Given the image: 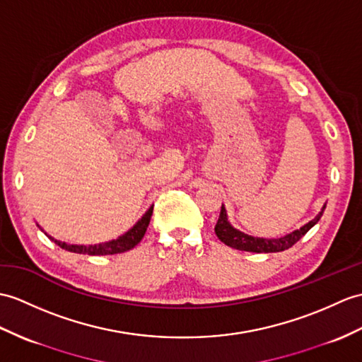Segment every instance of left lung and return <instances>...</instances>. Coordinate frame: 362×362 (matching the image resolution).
I'll list each match as a JSON object with an SVG mask.
<instances>
[{"label":"left lung","mask_w":362,"mask_h":362,"mask_svg":"<svg viewBox=\"0 0 362 362\" xmlns=\"http://www.w3.org/2000/svg\"><path fill=\"white\" fill-rule=\"evenodd\" d=\"M325 205L322 206L321 211L315 217L313 221H310L304 226H300L299 230H295L290 234H285L284 238L279 239H264V238H253L248 236V234L242 233L239 230L234 228V226L228 222V216H226V209L222 205L221 208V214H219V221H217L214 231L216 236L223 242L225 245H228L234 250H240V251H251V253H277V251H284L288 250L290 247L295 245V243L302 238L305 236L307 231L315 226L321 216L324 213Z\"/></svg>","instance_id":"1"}]
</instances>
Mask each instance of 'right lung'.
Returning <instances> with one entry per match:
<instances>
[{"instance_id":"add662e5","label":"right lung","mask_w":362,"mask_h":362,"mask_svg":"<svg viewBox=\"0 0 362 362\" xmlns=\"http://www.w3.org/2000/svg\"><path fill=\"white\" fill-rule=\"evenodd\" d=\"M153 206H149L148 211L141 216V219L132 226L129 231H126L123 236L117 238L114 240H109L105 243H97V245H69L66 242H60L54 238L52 239L58 247L71 251V253H78V255H90V256H106V255H119V253H124V251H129L137 243L143 239L146 233V228L151 221V216H153Z\"/></svg>"}]
</instances>
